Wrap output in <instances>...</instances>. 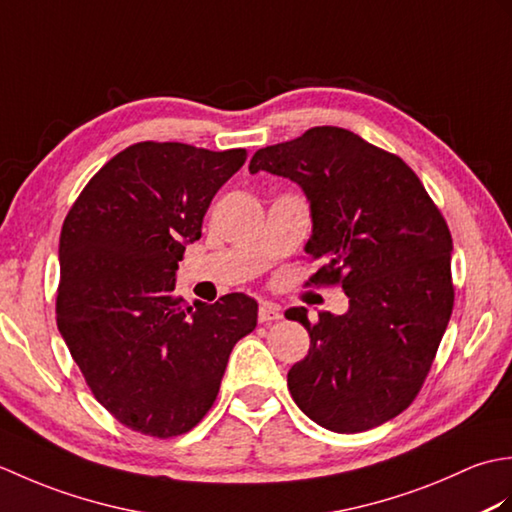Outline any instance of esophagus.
<instances>
[{
	"mask_svg": "<svg viewBox=\"0 0 512 512\" xmlns=\"http://www.w3.org/2000/svg\"><path fill=\"white\" fill-rule=\"evenodd\" d=\"M281 319V308L273 301H264L259 306V321L262 323H270V321H279Z\"/></svg>",
	"mask_w": 512,
	"mask_h": 512,
	"instance_id": "obj_1",
	"label": "esophagus"
}]
</instances>
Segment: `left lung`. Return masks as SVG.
<instances>
[{
  "label": "left lung",
  "instance_id": "8db88e82",
  "mask_svg": "<svg viewBox=\"0 0 512 512\" xmlns=\"http://www.w3.org/2000/svg\"><path fill=\"white\" fill-rule=\"evenodd\" d=\"M250 173L268 171L306 193V253L323 268L314 284H341L345 314L306 308L286 317L310 334L288 372L297 407L323 429L378 427L416 398L453 310L451 233L420 178L398 156L350 129L312 127L255 151Z\"/></svg>",
  "mask_w": 512,
  "mask_h": 512
}]
</instances>
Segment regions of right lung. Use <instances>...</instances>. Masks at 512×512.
I'll list each match as a JSON object with an SVG mask.
<instances>
[{
  "label": "right lung",
  "instance_id": "right-lung-1",
  "mask_svg": "<svg viewBox=\"0 0 512 512\" xmlns=\"http://www.w3.org/2000/svg\"><path fill=\"white\" fill-rule=\"evenodd\" d=\"M244 149L136 143L96 173L59 239L57 325L94 398L154 438L187 433L211 409L235 343L257 325L242 292L187 306L184 248Z\"/></svg>",
  "mask_w": 512,
  "mask_h": 512
}]
</instances>
